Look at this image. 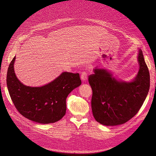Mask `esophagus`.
<instances>
[{
  "label": "esophagus",
  "mask_w": 156,
  "mask_h": 156,
  "mask_svg": "<svg viewBox=\"0 0 156 156\" xmlns=\"http://www.w3.org/2000/svg\"><path fill=\"white\" fill-rule=\"evenodd\" d=\"M87 78H88V75H87V71H83V72L81 73V79L82 80V81H85L87 80Z\"/></svg>",
  "instance_id": "1"
}]
</instances>
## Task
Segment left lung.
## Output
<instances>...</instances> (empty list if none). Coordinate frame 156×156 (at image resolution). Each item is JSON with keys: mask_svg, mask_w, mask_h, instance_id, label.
<instances>
[{"mask_svg": "<svg viewBox=\"0 0 156 156\" xmlns=\"http://www.w3.org/2000/svg\"><path fill=\"white\" fill-rule=\"evenodd\" d=\"M140 69L135 80L118 81L105 69H95L88 76L92 89V109L95 120L105 126L125 123L141 108L148 94L150 75L142 51L139 50Z\"/></svg>", "mask_w": 156, "mask_h": 156, "instance_id": "8db88e82", "label": "left lung"}]
</instances>
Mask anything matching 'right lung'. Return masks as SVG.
Returning <instances> with one entry per match:
<instances>
[{
    "mask_svg": "<svg viewBox=\"0 0 156 156\" xmlns=\"http://www.w3.org/2000/svg\"><path fill=\"white\" fill-rule=\"evenodd\" d=\"M16 57L9 64L7 86L16 109L23 116L41 124L53 123L66 114V100L81 84L79 73L64 72L52 82L41 87L24 85L14 71Z\"/></svg>",
    "mask_w": 156,
    "mask_h": 156,
    "instance_id": "add662e5",
    "label": "right lung"
}]
</instances>
